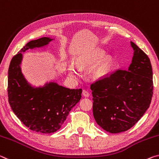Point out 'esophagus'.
Listing matches in <instances>:
<instances>
[{
  "instance_id": "esophagus-1",
  "label": "esophagus",
  "mask_w": 159,
  "mask_h": 159,
  "mask_svg": "<svg viewBox=\"0 0 159 159\" xmlns=\"http://www.w3.org/2000/svg\"><path fill=\"white\" fill-rule=\"evenodd\" d=\"M82 95L83 97H89V93L87 92V90L84 89L82 91Z\"/></svg>"
}]
</instances>
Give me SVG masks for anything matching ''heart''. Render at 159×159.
<instances>
[{"mask_svg":"<svg viewBox=\"0 0 159 159\" xmlns=\"http://www.w3.org/2000/svg\"><path fill=\"white\" fill-rule=\"evenodd\" d=\"M103 56V53L102 51H98L97 53L94 54L93 56L91 57H88L86 58H81L78 61V64L80 66L85 67V66H93V65L98 63V62L102 59ZM111 66V58L107 57L103 61L100 62V64L97 67V68L94 70L93 72V76L95 78H99L103 77L108 73L110 70ZM70 75L72 76H75L79 73V70H78L77 66L74 63H71L68 67Z\"/></svg>","mask_w":159,"mask_h":159,"instance_id":"heart-1","label":"heart"}]
</instances>
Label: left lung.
<instances>
[{
  "instance_id": "1",
  "label": "left lung",
  "mask_w": 159,
  "mask_h": 159,
  "mask_svg": "<svg viewBox=\"0 0 159 159\" xmlns=\"http://www.w3.org/2000/svg\"><path fill=\"white\" fill-rule=\"evenodd\" d=\"M134 50L128 70L118 69L91 84L97 123L111 133L133 127L149 108L153 83L149 57L131 41Z\"/></svg>"
}]
</instances>
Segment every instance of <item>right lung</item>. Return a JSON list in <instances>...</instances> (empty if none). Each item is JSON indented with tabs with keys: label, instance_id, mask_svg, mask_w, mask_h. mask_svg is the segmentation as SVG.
Returning a JSON list of instances; mask_svg holds the SVG:
<instances>
[{
	"label": "right lung",
	"instance_id": "right-lung-1",
	"mask_svg": "<svg viewBox=\"0 0 159 159\" xmlns=\"http://www.w3.org/2000/svg\"><path fill=\"white\" fill-rule=\"evenodd\" d=\"M52 39L43 37L28 42L10 61L7 96L10 107L31 130L52 133L61 128L71 109L81 99L82 89H70L54 82L33 88L21 72L22 52L45 46Z\"/></svg>",
	"mask_w": 159,
	"mask_h": 159
}]
</instances>
